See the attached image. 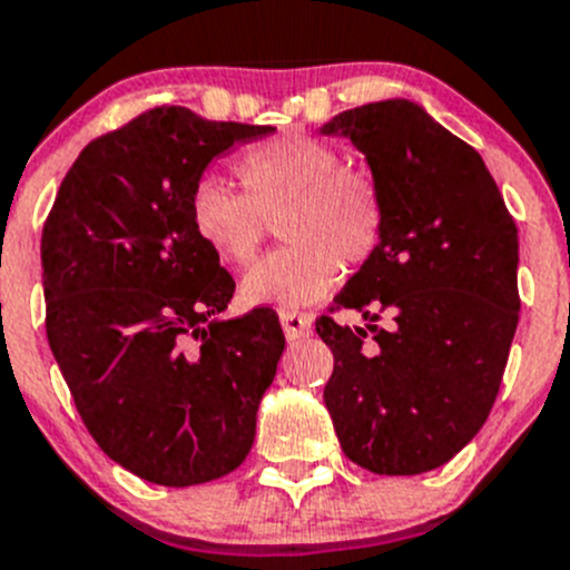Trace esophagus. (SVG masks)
Listing matches in <instances>:
<instances>
[{
    "mask_svg": "<svg viewBox=\"0 0 570 570\" xmlns=\"http://www.w3.org/2000/svg\"><path fill=\"white\" fill-rule=\"evenodd\" d=\"M312 323L314 320L308 317V314H301V312H281V325H284V334L286 340H301V336H308V331H312Z\"/></svg>",
    "mask_w": 570,
    "mask_h": 570,
    "instance_id": "obj_1",
    "label": "esophagus"
}]
</instances>
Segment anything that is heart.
<instances>
[{"label": "heart", "mask_w": 570, "mask_h": 570, "mask_svg": "<svg viewBox=\"0 0 570 570\" xmlns=\"http://www.w3.org/2000/svg\"><path fill=\"white\" fill-rule=\"evenodd\" d=\"M245 191L223 178H203L189 214L197 239L225 264L250 262L278 219L289 245L253 264L239 284L245 306L301 308L328 295L342 264L356 269L384 236V197L367 173L342 167L328 141L303 132L247 150L236 164Z\"/></svg>", "instance_id": "heart-1"}]
</instances>
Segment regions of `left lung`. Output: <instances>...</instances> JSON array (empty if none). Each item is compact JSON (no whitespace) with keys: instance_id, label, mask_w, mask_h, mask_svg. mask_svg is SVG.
Returning <instances> with one entry per match:
<instances>
[{"instance_id":"1","label":"left lung","mask_w":570,"mask_h":570,"mask_svg":"<svg viewBox=\"0 0 570 570\" xmlns=\"http://www.w3.org/2000/svg\"><path fill=\"white\" fill-rule=\"evenodd\" d=\"M320 132L362 153L386 214L375 256L336 295L364 325L317 320L334 353L325 406L364 471H434L499 395L521 312L518 228L482 156L412 99L342 110Z\"/></svg>"}]
</instances>
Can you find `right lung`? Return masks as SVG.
Segmentation results:
<instances>
[{
	"mask_svg": "<svg viewBox=\"0 0 570 570\" xmlns=\"http://www.w3.org/2000/svg\"><path fill=\"white\" fill-rule=\"evenodd\" d=\"M269 132L147 110L77 156L43 225L52 356L99 449L145 482H212L256 440L284 331L264 308L223 317L236 284L189 203L214 158Z\"/></svg>",
	"mask_w": 570,
	"mask_h": 570,
	"instance_id": "right-lung-1",
	"label": "right lung"
}]
</instances>
